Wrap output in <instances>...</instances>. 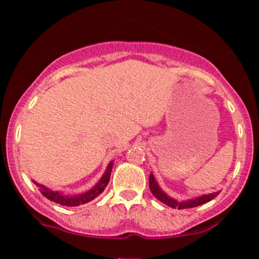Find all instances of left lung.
Segmentation results:
<instances>
[{
  "mask_svg": "<svg viewBox=\"0 0 259 259\" xmlns=\"http://www.w3.org/2000/svg\"><path fill=\"white\" fill-rule=\"evenodd\" d=\"M148 181H150L151 192H152V195L157 198V200H159L160 202H163V203L167 204V206L171 208H178V209H185V208H194V207L201 206V204H204L207 203V202L212 201L213 198H215L217 196L219 195V191H218V192H213V194L202 195L200 197L192 198V200H189V201L178 202L177 200H174V198L169 197L165 192L162 191V189L158 186L156 179H154L153 174H150V179H148Z\"/></svg>",
  "mask_w": 259,
  "mask_h": 259,
  "instance_id": "1",
  "label": "left lung"
}]
</instances>
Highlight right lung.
Wrapping results in <instances>:
<instances>
[{"mask_svg": "<svg viewBox=\"0 0 259 259\" xmlns=\"http://www.w3.org/2000/svg\"><path fill=\"white\" fill-rule=\"evenodd\" d=\"M112 168H113V162L109 163L108 167H107V169H106L105 174L102 175V178H101L100 181L96 184V185L92 187L91 190H89L88 192H85V194L76 195V196H67L64 194H62V192L52 191V190L47 189V187L41 185V184H37L36 181H34V183L36 184V186L40 189L41 194H42L46 198H49L50 201L56 202V203L62 204V206L75 207V206H80V204L88 203V202L92 201L94 198H96L97 196L102 194L103 190L106 189V186L108 185V183H109Z\"/></svg>", "mask_w": 259, "mask_h": 259, "instance_id": "right-lung-1", "label": "right lung"}]
</instances>
